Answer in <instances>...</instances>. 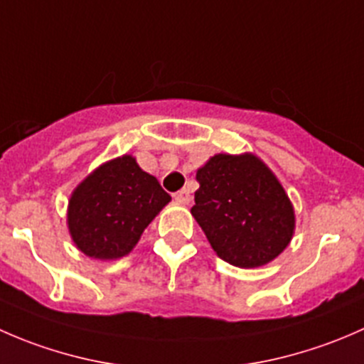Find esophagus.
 Instances as JSON below:
<instances>
[{
  "label": "esophagus",
  "instance_id": "1",
  "mask_svg": "<svg viewBox=\"0 0 364 364\" xmlns=\"http://www.w3.org/2000/svg\"><path fill=\"white\" fill-rule=\"evenodd\" d=\"M174 199L178 200V203H181V204H188L190 200H192V196H190V190H186V188L179 190V192L174 193Z\"/></svg>",
  "mask_w": 364,
  "mask_h": 364
}]
</instances>
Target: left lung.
I'll return each mask as SVG.
<instances>
[{
	"instance_id": "left-lung-1",
	"label": "left lung",
	"mask_w": 364,
	"mask_h": 364,
	"mask_svg": "<svg viewBox=\"0 0 364 364\" xmlns=\"http://www.w3.org/2000/svg\"><path fill=\"white\" fill-rule=\"evenodd\" d=\"M192 215L220 259L264 266L294 232V209L273 172L253 155H215L197 171Z\"/></svg>"
}]
</instances>
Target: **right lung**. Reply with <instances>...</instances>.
Wrapping results in <instances>:
<instances>
[{"mask_svg":"<svg viewBox=\"0 0 364 364\" xmlns=\"http://www.w3.org/2000/svg\"><path fill=\"white\" fill-rule=\"evenodd\" d=\"M171 196L130 155L107 161L70 197L68 229L80 252L93 259H119L137 245Z\"/></svg>","mask_w":364,"mask_h":364,"instance_id":"1","label":"right lung"}]
</instances>
